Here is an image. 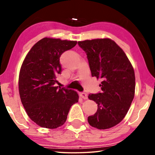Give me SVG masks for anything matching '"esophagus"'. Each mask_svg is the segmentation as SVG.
I'll return each mask as SVG.
<instances>
[{"mask_svg":"<svg viewBox=\"0 0 155 155\" xmlns=\"http://www.w3.org/2000/svg\"><path fill=\"white\" fill-rule=\"evenodd\" d=\"M79 94H80V97H81V98L84 99H87V94L85 92H80Z\"/></svg>","mask_w":155,"mask_h":155,"instance_id":"34e87169","label":"esophagus"}]
</instances>
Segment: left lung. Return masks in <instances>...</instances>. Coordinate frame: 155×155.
I'll return each mask as SVG.
<instances>
[{
	"instance_id": "8db88e82",
	"label": "left lung",
	"mask_w": 155,
	"mask_h": 155,
	"mask_svg": "<svg viewBox=\"0 0 155 155\" xmlns=\"http://www.w3.org/2000/svg\"><path fill=\"white\" fill-rule=\"evenodd\" d=\"M78 44L86 53L92 77L102 80L101 92L88 96L98 107L96 113L88 117V123L100 130L110 128L124 119L134 98V70L113 40L97 39Z\"/></svg>"
}]
</instances>
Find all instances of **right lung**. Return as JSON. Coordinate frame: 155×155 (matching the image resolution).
Wrapping results in <instances>:
<instances>
[{"instance_id":"add662e5","label":"right lung","mask_w":155,"mask_h":155,"mask_svg":"<svg viewBox=\"0 0 155 155\" xmlns=\"http://www.w3.org/2000/svg\"><path fill=\"white\" fill-rule=\"evenodd\" d=\"M77 41L44 38L25 57L19 76V92L29 117L39 126L54 129L66 121L73 104L78 101L75 91L56 86L61 74L60 57Z\"/></svg>"}]
</instances>
